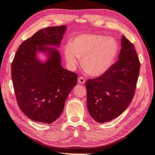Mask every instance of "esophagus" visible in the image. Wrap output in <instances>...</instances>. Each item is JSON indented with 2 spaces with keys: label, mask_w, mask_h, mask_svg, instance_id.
Segmentation results:
<instances>
[{
  "label": "esophagus",
  "mask_w": 155,
  "mask_h": 155,
  "mask_svg": "<svg viewBox=\"0 0 155 155\" xmlns=\"http://www.w3.org/2000/svg\"><path fill=\"white\" fill-rule=\"evenodd\" d=\"M78 82H79V83L80 84H84V83H85V82H86V80H85V79L84 78H83L82 77H80L79 78H78Z\"/></svg>",
  "instance_id": "esophagus-1"
}]
</instances>
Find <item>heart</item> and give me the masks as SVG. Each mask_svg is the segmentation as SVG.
Wrapping results in <instances>:
<instances>
[{
    "label": "heart",
    "mask_w": 155,
    "mask_h": 155,
    "mask_svg": "<svg viewBox=\"0 0 155 155\" xmlns=\"http://www.w3.org/2000/svg\"><path fill=\"white\" fill-rule=\"evenodd\" d=\"M119 46L114 38L102 35L85 34L73 38L64 48L66 60L75 68L82 58L83 68L91 77H99L108 71L118 57Z\"/></svg>",
    "instance_id": "obj_1"
}]
</instances>
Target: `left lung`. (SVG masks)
I'll use <instances>...</instances> for the list:
<instances>
[{"instance_id":"1","label":"left lung","mask_w":155,"mask_h":155,"mask_svg":"<svg viewBox=\"0 0 155 155\" xmlns=\"http://www.w3.org/2000/svg\"><path fill=\"white\" fill-rule=\"evenodd\" d=\"M139 71L134 46L123 35L118 60L104 74L86 82L87 108L96 122L113 120L128 107L134 97Z\"/></svg>"}]
</instances>
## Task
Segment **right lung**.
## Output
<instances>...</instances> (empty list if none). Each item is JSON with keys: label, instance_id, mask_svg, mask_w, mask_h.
<instances>
[{"label": "right lung", "instance_id": "1", "mask_svg": "<svg viewBox=\"0 0 155 155\" xmlns=\"http://www.w3.org/2000/svg\"><path fill=\"white\" fill-rule=\"evenodd\" d=\"M66 25L40 30L18 47L12 63V79L21 110L31 120L51 124L62 113L78 75L64 69L57 48L66 32ZM46 54V61L37 53Z\"/></svg>", "mask_w": 155, "mask_h": 155}]
</instances>
